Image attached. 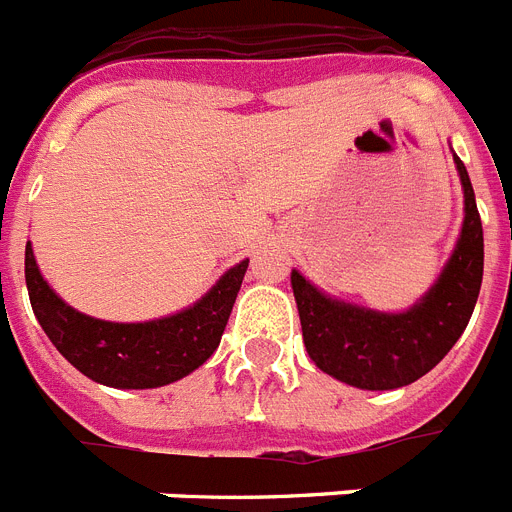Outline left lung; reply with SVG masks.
Listing matches in <instances>:
<instances>
[{
    "label": "left lung",
    "instance_id": "1",
    "mask_svg": "<svg viewBox=\"0 0 512 512\" xmlns=\"http://www.w3.org/2000/svg\"><path fill=\"white\" fill-rule=\"evenodd\" d=\"M464 225L438 282L404 313H381L329 298L292 269L303 342L323 373L365 391H391L430 373L464 334L484 272V235L466 165Z\"/></svg>",
    "mask_w": 512,
    "mask_h": 512
}]
</instances>
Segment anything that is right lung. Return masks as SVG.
<instances>
[{
    "label": "right lung",
    "instance_id": "right-lung-1",
    "mask_svg": "<svg viewBox=\"0 0 512 512\" xmlns=\"http://www.w3.org/2000/svg\"><path fill=\"white\" fill-rule=\"evenodd\" d=\"M248 259L181 313L144 323L85 316L56 295L25 246V285L38 323L61 355L90 381L111 388H157L181 381L212 357L238 298Z\"/></svg>",
    "mask_w": 512,
    "mask_h": 512
}]
</instances>
